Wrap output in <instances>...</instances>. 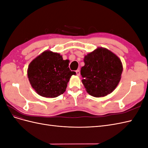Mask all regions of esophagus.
Returning a JSON list of instances; mask_svg holds the SVG:
<instances>
[{"label": "esophagus", "mask_w": 148, "mask_h": 148, "mask_svg": "<svg viewBox=\"0 0 148 148\" xmlns=\"http://www.w3.org/2000/svg\"><path fill=\"white\" fill-rule=\"evenodd\" d=\"M76 73H77V75L78 76H79L80 75V71H79V70H77V71H76Z\"/></svg>", "instance_id": "esophagus-1"}]
</instances>
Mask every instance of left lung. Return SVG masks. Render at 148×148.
Masks as SVG:
<instances>
[{
  "instance_id": "8db88e82",
  "label": "left lung",
  "mask_w": 148,
  "mask_h": 148,
  "mask_svg": "<svg viewBox=\"0 0 148 148\" xmlns=\"http://www.w3.org/2000/svg\"><path fill=\"white\" fill-rule=\"evenodd\" d=\"M82 80L87 92L94 97L107 96L117 87L123 71L120 59L108 49L98 47L84 58Z\"/></svg>"
}]
</instances>
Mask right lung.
I'll use <instances>...</instances> for the list:
<instances>
[{
	"mask_svg": "<svg viewBox=\"0 0 148 148\" xmlns=\"http://www.w3.org/2000/svg\"><path fill=\"white\" fill-rule=\"evenodd\" d=\"M69 60H63L57 52L46 51L31 62L28 77L31 86L39 95L56 97L63 94L75 71L69 67Z\"/></svg>",
	"mask_w": 148,
	"mask_h": 148,
	"instance_id": "1",
	"label": "right lung"
}]
</instances>
